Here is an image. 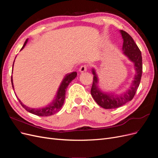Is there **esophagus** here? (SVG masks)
<instances>
[{"label":"esophagus","mask_w":158,"mask_h":158,"mask_svg":"<svg viewBox=\"0 0 158 158\" xmlns=\"http://www.w3.org/2000/svg\"><path fill=\"white\" fill-rule=\"evenodd\" d=\"M87 68H88L87 65L84 64V65H82L80 66V69H79V70H80V73H84V72L87 70Z\"/></svg>","instance_id":"esophagus-1"}]
</instances>
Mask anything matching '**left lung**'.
<instances>
[{
    "instance_id": "1",
    "label": "left lung",
    "mask_w": 158,
    "mask_h": 158,
    "mask_svg": "<svg viewBox=\"0 0 158 158\" xmlns=\"http://www.w3.org/2000/svg\"><path fill=\"white\" fill-rule=\"evenodd\" d=\"M123 38V53L127 56L129 59L135 63L136 75L129 88L125 92L119 95L106 94L102 92L98 85V76L95 70H92L94 74L93 84L91 88V94L93 98L99 106L104 109H115L130 102L135 95L137 89L139 86L142 74V59L141 51L128 33L123 30H121Z\"/></svg>"
}]
</instances>
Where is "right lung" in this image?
I'll list each match as a JSON object with an SVG mask.
<instances>
[{
	"label": "right lung",
	"mask_w": 158,
	"mask_h": 158,
	"mask_svg": "<svg viewBox=\"0 0 158 158\" xmlns=\"http://www.w3.org/2000/svg\"><path fill=\"white\" fill-rule=\"evenodd\" d=\"M27 42V39L26 40L24 44H23L21 50L25 47ZM76 76H77V73H76V72H73V73L67 74L65 76V77L63 78V80L62 81L61 84L58 89V92H57L55 99L51 103H49L48 106L45 107L33 109V108L28 107L24 106V105L20 102V100L18 99L19 102H20L21 106L24 108L27 111L30 112L33 114H35V115L41 116V117H47V116L52 115V114H55V113L59 111L61 107H63L64 102V99H65V94H66L65 90L66 88L68 87L69 84L76 77ZM11 82H12V88H14L13 83H12V77H11Z\"/></svg>",
	"instance_id": "1"
}]
</instances>
